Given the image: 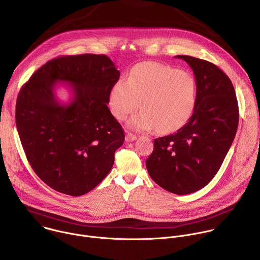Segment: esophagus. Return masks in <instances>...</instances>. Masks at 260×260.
<instances>
[{
	"mask_svg": "<svg viewBox=\"0 0 260 260\" xmlns=\"http://www.w3.org/2000/svg\"><path fill=\"white\" fill-rule=\"evenodd\" d=\"M135 140H137V136H135V135H133L131 133L126 134V136H125V141L126 142H134Z\"/></svg>",
	"mask_w": 260,
	"mask_h": 260,
	"instance_id": "34e87169",
	"label": "esophagus"
}]
</instances>
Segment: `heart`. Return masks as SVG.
<instances>
[{
  "label": "heart",
  "mask_w": 260,
  "mask_h": 260,
  "mask_svg": "<svg viewBox=\"0 0 260 260\" xmlns=\"http://www.w3.org/2000/svg\"><path fill=\"white\" fill-rule=\"evenodd\" d=\"M196 104L197 82L190 74L153 61L133 68L127 80H118L109 95V108L118 120L140 106V112L127 121L138 132H175L189 120Z\"/></svg>",
  "instance_id": "obj_1"
}]
</instances>
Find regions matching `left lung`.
<instances>
[{
    "label": "left lung",
    "mask_w": 260,
    "mask_h": 260,
    "mask_svg": "<svg viewBox=\"0 0 260 260\" xmlns=\"http://www.w3.org/2000/svg\"><path fill=\"white\" fill-rule=\"evenodd\" d=\"M175 57L193 71L197 104L186 124L154 140L146 167L160 187L184 196L205 187L219 171L238 129L239 107L231 79L217 66L188 55Z\"/></svg>",
    "instance_id": "left-lung-1"
}]
</instances>
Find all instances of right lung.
Returning <instances> with one entry per match:
<instances>
[{
  "label": "right lung",
  "mask_w": 260,
  "mask_h": 260,
  "mask_svg": "<svg viewBox=\"0 0 260 260\" xmlns=\"http://www.w3.org/2000/svg\"><path fill=\"white\" fill-rule=\"evenodd\" d=\"M120 72L104 54L60 56L37 70L16 101V127L35 173L52 189L73 196L92 190L109 174L124 133L107 106ZM56 83L71 86L68 104Z\"/></svg>",
  "instance_id": "1"
}]
</instances>
